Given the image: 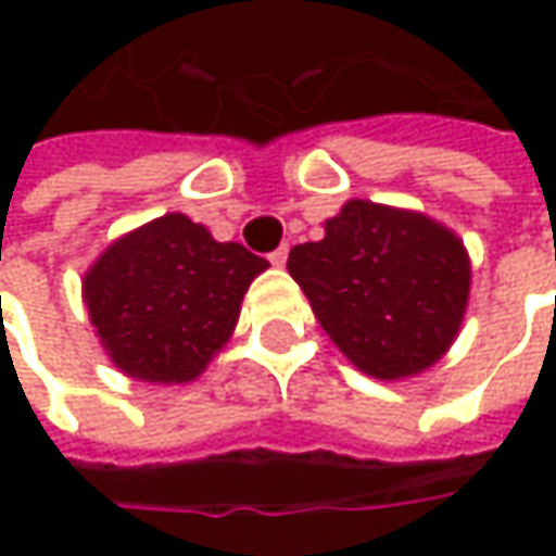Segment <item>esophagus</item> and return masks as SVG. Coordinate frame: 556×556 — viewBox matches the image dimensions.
Returning <instances> with one entry per match:
<instances>
[{
    "mask_svg": "<svg viewBox=\"0 0 556 556\" xmlns=\"http://www.w3.org/2000/svg\"><path fill=\"white\" fill-rule=\"evenodd\" d=\"M268 263H271V266H285V263H288V247H278V250H271V253H268Z\"/></svg>",
    "mask_w": 556,
    "mask_h": 556,
    "instance_id": "34e87169",
    "label": "esophagus"
}]
</instances>
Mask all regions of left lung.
I'll return each mask as SVG.
<instances>
[{"instance_id": "left-lung-1", "label": "left lung", "mask_w": 556, "mask_h": 556, "mask_svg": "<svg viewBox=\"0 0 556 556\" xmlns=\"http://www.w3.org/2000/svg\"><path fill=\"white\" fill-rule=\"evenodd\" d=\"M288 271L340 353L380 380L439 362L470 296V260L455 231L371 201L343 203L321 241L290 250Z\"/></svg>"}]
</instances>
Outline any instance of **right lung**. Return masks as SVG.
I'll list each match as a JSON object with an SVG mask.
<instances>
[{
	"instance_id": "right-lung-1",
	"label": "right lung",
	"mask_w": 556,
	"mask_h": 556,
	"mask_svg": "<svg viewBox=\"0 0 556 556\" xmlns=\"http://www.w3.org/2000/svg\"><path fill=\"white\" fill-rule=\"evenodd\" d=\"M266 268L247 247L219 244L185 213H166L98 256L83 300L126 377L188 383L228 343L250 281Z\"/></svg>"
}]
</instances>
